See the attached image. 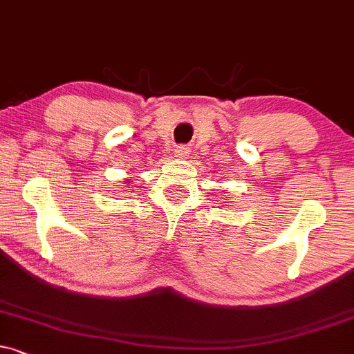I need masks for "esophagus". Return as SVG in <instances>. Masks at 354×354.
Returning a JSON list of instances; mask_svg holds the SVG:
<instances>
[{"instance_id":"1","label":"esophagus","mask_w":354,"mask_h":354,"mask_svg":"<svg viewBox=\"0 0 354 354\" xmlns=\"http://www.w3.org/2000/svg\"><path fill=\"white\" fill-rule=\"evenodd\" d=\"M174 154H176V157H185L190 154V149L187 146H177L176 149H174Z\"/></svg>"}]
</instances>
